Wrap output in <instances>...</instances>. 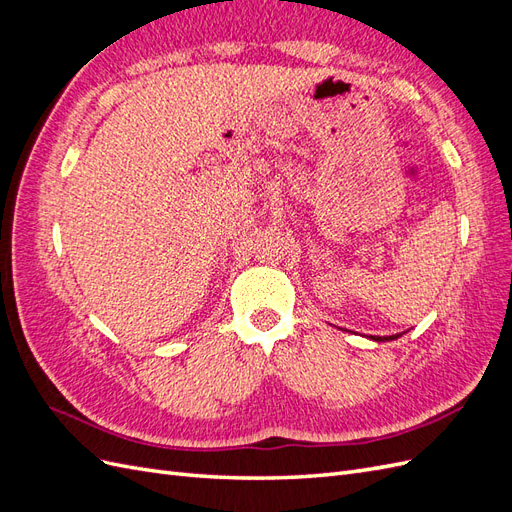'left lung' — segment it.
I'll use <instances>...</instances> for the list:
<instances>
[{"instance_id": "left-lung-1", "label": "left lung", "mask_w": 512, "mask_h": 512, "mask_svg": "<svg viewBox=\"0 0 512 512\" xmlns=\"http://www.w3.org/2000/svg\"><path fill=\"white\" fill-rule=\"evenodd\" d=\"M397 337H401V335H389V337H371V339H376V342H391V339H397Z\"/></svg>"}]
</instances>
